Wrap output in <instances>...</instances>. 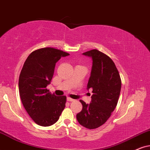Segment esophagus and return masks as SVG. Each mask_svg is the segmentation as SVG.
<instances>
[{"instance_id":"esophagus-1","label":"esophagus","mask_w":150,"mask_h":150,"mask_svg":"<svg viewBox=\"0 0 150 150\" xmlns=\"http://www.w3.org/2000/svg\"><path fill=\"white\" fill-rule=\"evenodd\" d=\"M67 101H69V102H73L74 100L69 97V98H67Z\"/></svg>"}]
</instances>
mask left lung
<instances>
[{"instance_id": "8db88e82", "label": "left lung", "mask_w": 150, "mask_h": 150, "mask_svg": "<svg viewBox=\"0 0 150 150\" xmlns=\"http://www.w3.org/2000/svg\"><path fill=\"white\" fill-rule=\"evenodd\" d=\"M92 59L93 65L87 89H92L91 102L79 100L82 109L76 115L79 124L87 129H96L105 124L118 102L121 79L114 62L103 52L94 49L83 53Z\"/></svg>"}]
</instances>
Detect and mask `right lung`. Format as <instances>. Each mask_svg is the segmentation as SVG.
<instances>
[{
  "instance_id": "right-lung-1",
  "label": "right lung",
  "mask_w": 150,
  "mask_h": 150,
  "mask_svg": "<svg viewBox=\"0 0 150 150\" xmlns=\"http://www.w3.org/2000/svg\"><path fill=\"white\" fill-rule=\"evenodd\" d=\"M69 53L53 48L33 51L25 60L18 79L23 105L37 125L48 127L59 118L65 108L66 97L56 96L46 88L50 84L55 64Z\"/></svg>"
}]
</instances>
